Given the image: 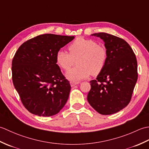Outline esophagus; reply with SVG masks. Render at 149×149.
Instances as JSON below:
<instances>
[{
	"instance_id": "1",
	"label": "esophagus",
	"mask_w": 149,
	"mask_h": 149,
	"mask_svg": "<svg viewBox=\"0 0 149 149\" xmlns=\"http://www.w3.org/2000/svg\"><path fill=\"white\" fill-rule=\"evenodd\" d=\"M78 83H75V82H72V81L70 82V86L72 87L75 86V85H76V84H78Z\"/></svg>"
}]
</instances>
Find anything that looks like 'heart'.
<instances>
[{
  "mask_svg": "<svg viewBox=\"0 0 149 149\" xmlns=\"http://www.w3.org/2000/svg\"><path fill=\"white\" fill-rule=\"evenodd\" d=\"M69 54L63 50L56 53V62L59 68L67 71L77 59V67L71 69L66 74L68 80L79 82L86 79L90 74L97 76L102 72L108 58L105 47L99 45L93 39L77 38L68 47Z\"/></svg>",
  "mask_w": 149,
  "mask_h": 149,
  "instance_id": "b5f03b06",
  "label": "heart"
}]
</instances>
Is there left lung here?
Wrapping results in <instances>:
<instances>
[{
    "label": "left lung",
    "instance_id": "1",
    "mask_svg": "<svg viewBox=\"0 0 149 149\" xmlns=\"http://www.w3.org/2000/svg\"><path fill=\"white\" fill-rule=\"evenodd\" d=\"M105 42L108 58L102 72L90 81L88 102L101 115L118 112L130 102L138 79L137 60L124 40L106 33L92 34Z\"/></svg>",
    "mask_w": 149,
    "mask_h": 149
}]
</instances>
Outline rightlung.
Masks as SVG:
<instances>
[{"mask_svg":"<svg viewBox=\"0 0 149 149\" xmlns=\"http://www.w3.org/2000/svg\"><path fill=\"white\" fill-rule=\"evenodd\" d=\"M74 36L44 34L26 41L12 61V80L24 107L40 116L59 112L67 102L70 84L56 64L59 49Z\"/></svg>","mask_w":149,"mask_h":149,"instance_id":"1","label":"right lung"}]
</instances>
